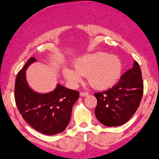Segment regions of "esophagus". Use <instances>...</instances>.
<instances>
[{
  "instance_id": "34e87169",
  "label": "esophagus",
  "mask_w": 159,
  "mask_h": 159,
  "mask_svg": "<svg viewBox=\"0 0 159 159\" xmlns=\"http://www.w3.org/2000/svg\"><path fill=\"white\" fill-rule=\"evenodd\" d=\"M89 92H85V91L80 92V96H81V97H87V96H89Z\"/></svg>"
}]
</instances>
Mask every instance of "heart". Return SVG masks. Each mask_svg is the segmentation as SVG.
I'll list each match as a JSON object with an SVG mask.
<instances>
[{
	"label": "heart",
	"mask_w": 159,
	"mask_h": 159,
	"mask_svg": "<svg viewBox=\"0 0 159 159\" xmlns=\"http://www.w3.org/2000/svg\"><path fill=\"white\" fill-rule=\"evenodd\" d=\"M74 70L63 69L66 79L74 85L81 81V76L87 75L88 81L96 89L112 87L120 77L122 63L118 57L102 52L86 54L74 62Z\"/></svg>",
	"instance_id": "b5f03b06"
}]
</instances>
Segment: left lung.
<instances>
[{
	"label": "left lung",
	"instance_id": "8db88e82",
	"mask_svg": "<svg viewBox=\"0 0 159 159\" xmlns=\"http://www.w3.org/2000/svg\"><path fill=\"white\" fill-rule=\"evenodd\" d=\"M143 90L142 70L135 60L133 67L121 76L118 83L107 91L94 93L97 99L96 117L107 127L125 124L139 107Z\"/></svg>",
	"mask_w": 159,
	"mask_h": 159
}]
</instances>
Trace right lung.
Listing matches in <instances>:
<instances>
[{"label":"right lung","mask_w":159,"mask_h":159,"mask_svg":"<svg viewBox=\"0 0 159 159\" xmlns=\"http://www.w3.org/2000/svg\"><path fill=\"white\" fill-rule=\"evenodd\" d=\"M36 61L31 57L17 73L15 85V99L23 118L33 128L46 135H55L65 130L70 121L72 107L79 99V91L58 84L48 93H38L29 88L25 70Z\"/></svg>","instance_id":"obj_1"}]
</instances>
